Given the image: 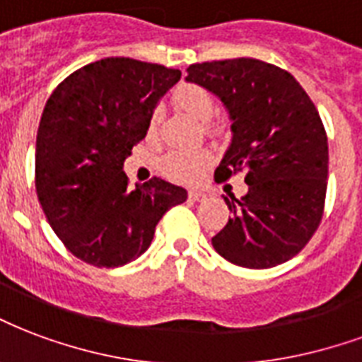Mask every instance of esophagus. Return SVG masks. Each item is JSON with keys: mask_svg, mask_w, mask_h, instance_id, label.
Segmentation results:
<instances>
[{"mask_svg": "<svg viewBox=\"0 0 362 362\" xmlns=\"http://www.w3.org/2000/svg\"><path fill=\"white\" fill-rule=\"evenodd\" d=\"M188 197L192 199V202H202V199H205L207 195L203 194V192H197V189H192L188 194Z\"/></svg>", "mask_w": 362, "mask_h": 362, "instance_id": "1", "label": "esophagus"}]
</instances>
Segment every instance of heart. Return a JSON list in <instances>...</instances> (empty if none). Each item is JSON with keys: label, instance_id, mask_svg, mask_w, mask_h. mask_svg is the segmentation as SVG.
I'll use <instances>...</instances> for the list:
<instances>
[{"label": "heart", "instance_id": "b5f03b06", "mask_svg": "<svg viewBox=\"0 0 362 362\" xmlns=\"http://www.w3.org/2000/svg\"><path fill=\"white\" fill-rule=\"evenodd\" d=\"M174 103L180 107L184 113L194 117L199 122H207L209 134H218L221 128L216 124H211L209 120L215 115L216 103L209 90H205L199 84H182L176 92H174ZM160 113L155 109L151 115L147 117L146 132L149 140L157 138V130H159ZM211 153L205 149L199 151H170L165 155V159L160 160V170L167 176L168 180L180 182V184H194L202 178L207 167L211 165Z\"/></svg>", "mask_w": 362, "mask_h": 362}]
</instances>
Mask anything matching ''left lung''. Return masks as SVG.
Segmentation results:
<instances>
[{"instance_id":"1","label":"left lung","mask_w":362,"mask_h":362,"mask_svg":"<svg viewBox=\"0 0 362 362\" xmlns=\"http://www.w3.org/2000/svg\"><path fill=\"white\" fill-rule=\"evenodd\" d=\"M188 82L221 98L232 144L216 182L245 173L247 194L224 197L232 216L211 240L216 253L245 269L296 257L322 221L328 138L317 107L290 72L251 57L195 63Z\"/></svg>"}]
</instances>
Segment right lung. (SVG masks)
<instances>
[{"mask_svg": "<svg viewBox=\"0 0 362 362\" xmlns=\"http://www.w3.org/2000/svg\"><path fill=\"white\" fill-rule=\"evenodd\" d=\"M178 69L107 57L74 71L53 90L36 138V194L65 247L111 269L138 259L155 226L188 192L151 178L128 188L122 163L146 138L147 117L180 80Z\"/></svg>", "mask_w": 362, "mask_h": 362, "instance_id": "right-lung-1", "label": "right lung"}]
</instances>
